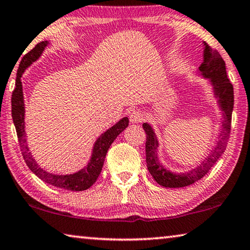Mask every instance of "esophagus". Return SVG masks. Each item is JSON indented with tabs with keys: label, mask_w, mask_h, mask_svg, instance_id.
<instances>
[{
	"label": "esophagus",
	"mask_w": 250,
	"mask_h": 250,
	"mask_svg": "<svg viewBox=\"0 0 250 250\" xmlns=\"http://www.w3.org/2000/svg\"><path fill=\"white\" fill-rule=\"evenodd\" d=\"M144 113H142L140 110H133L131 114H130V122H132V124H138V122H141L144 120Z\"/></svg>",
	"instance_id": "1"
}]
</instances>
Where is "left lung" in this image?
<instances>
[{
  "mask_svg": "<svg viewBox=\"0 0 250 250\" xmlns=\"http://www.w3.org/2000/svg\"><path fill=\"white\" fill-rule=\"evenodd\" d=\"M203 63L197 71L198 77L207 79L209 84L212 89L213 97L217 99V104L219 106L221 112V129L218 141L207 157L198 165L197 167L188 170L185 172L170 171L162 165L158 158V141L157 134L154 132L151 125L145 122L144 126L146 141V167L157 184L166 188H181L186 186L195 184L200 180L215 165V162L219 159L227 146L228 138L230 134V124L231 113L233 109V88L232 84L227 78L226 73V64L220 54L204 42V55Z\"/></svg>",
  "mask_w": 250,
  "mask_h": 250,
  "instance_id": "8db88e82",
  "label": "left lung"
}]
</instances>
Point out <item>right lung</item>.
I'll return each mask as SVG.
<instances>
[{
    "label": "right lung",
    "mask_w": 250,
    "mask_h": 250,
    "mask_svg": "<svg viewBox=\"0 0 250 250\" xmlns=\"http://www.w3.org/2000/svg\"><path fill=\"white\" fill-rule=\"evenodd\" d=\"M47 44H49V41H42L38 43L29 53H26L23 57L21 63H20L17 73V81H15V89L12 93V118H13V124L15 125V129H17L18 139L20 146H21L23 158H24L25 164L31 171L35 176H38L40 179L46 182V184L54 186V187L71 190V191H82V190L89 189L97 181L102 167H104V158L110 146L112 145V142L116 140L119 134L129 125V119L126 117L120 119L116 125H113L98 138L92 146V153H91L88 165L78 170V171L63 175V173H52L42 168L33 158V154L31 153L30 148L26 144L24 122L25 106L21 78L24 71L33 62L39 60V58L41 57Z\"/></svg>",
    "instance_id": "add662e5"
}]
</instances>
